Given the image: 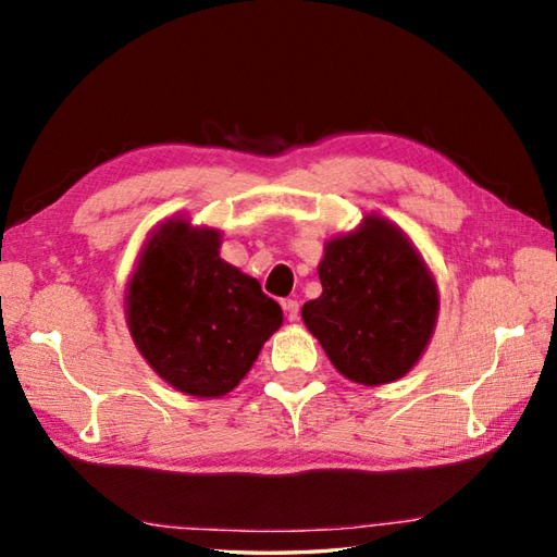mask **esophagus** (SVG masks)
Wrapping results in <instances>:
<instances>
[{
  "label": "esophagus",
  "mask_w": 557,
  "mask_h": 557,
  "mask_svg": "<svg viewBox=\"0 0 557 557\" xmlns=\"http://www.w3.org/2000/svg\"><path fill=\"white\" fill-rule=\"evenodd\" d=\"M282 306H285V313H287V318H289L292 323L299 321V301L287 299V301H282Z\"/></svg>",
  "instance_id": "esophagus-1"
}]
</instances>
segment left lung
<instances>
[{
  "mask_svg": "<svg viewBox=\"0 0 557 557\" xmlns=\"http://www.w3.org/2000/svg\"><path fill=\"white\" fill-rule=\"evenodd\" d=\"M323 294L306 301L304 325L351 383L387 385L423 357L441 292L421 251L395 222L371 212L325 242Z\"/></svg>",
  "mask_w": 557,
  "mask_h": 557,
  "instance_id": "8db88e82",
  "label": "left lung"
}]
</instances>
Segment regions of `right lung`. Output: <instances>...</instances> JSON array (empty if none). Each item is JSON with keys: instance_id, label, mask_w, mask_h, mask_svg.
<instances>
[{"instance_id": "right-lung-1", "label": "right lung", "mask_w": 557, "mask_h": 557, "mask_svg": "<svg viewBox=\"0 0 557 557\" xmlns=\"http://www.w3.org/2000/svg\"><path fill=\"white\" fill-rule=\"evenodd\" d=\"M220 246V230L184 215L156 224L124 297L140 357L164 383L198 399L232 393L282 325L280 304L222 260Z\"/></svg>"}]
</instances>
